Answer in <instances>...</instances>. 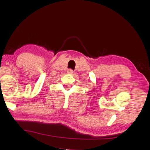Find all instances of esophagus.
<instances>
[{"label": "esophagus", "instance_id": "obj_1", "mask_svg": "<svg viewBox=\"0 0 150 150\" xmlns=\"http://www.w3.org/2000/svg\"><path fill=\"white\" fill-rule=\"evenodd\" d=\"M67 72L68 74H72V72H73L74 71L72 69H67Z\"/></svg>", "mask_w": 150, "mask_h": 150}]
</instances>
